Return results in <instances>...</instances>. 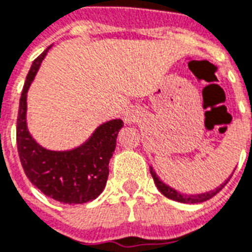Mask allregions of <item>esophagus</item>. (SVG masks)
<instances>
[{
  "label": "esophagus",
  "mask_w": 252,
  "mask_h": 252,
  "mask_svg": "<svg viewBox=\"0 0 252 252\" xmlns=\"http://www.w3.org/2000/svg\"><path fill=\"white\" fill-rule=\"evenodd\" d=\"M124 120H126V124H132V123L134 122V116L130 112H126V115H124Z\"/></svg>",
  "instance_id": "1"
}]
</instances>
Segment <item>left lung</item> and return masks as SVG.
Segmentation results:
<instances>
[{
	"label": "left lung",
	"instance_id": "obj_1",
	"mask_svg": "<svg viewBox=\"0 0 252 252\" xmlns=\"http://www.w3.org/2000/svg\"><path fill=\"white\" fill-rule=\"evenodd\" d=\"M149 170H151L153 181L156 184L157 189L160 190L161 194H164L166 198L173 199V201H177V202L181 203H201L207 201V199L213 198L217 193H220V190L223 189L224 186H226V184L228 182V180L233 176V174H231L227 180H224V181L222 182L218 188H216V189L209 190V191H205V193H199V194H185V193H180V191H177L176 189H173V188H170L169 185H166L165 182L161 181L160 177L157 176L156 172H155V169L152 168V166H149Z\"/></svg>",
	"mask_w": 252,
	"mask_h": 252
}]
</instances>
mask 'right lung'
Segmentation results:
<instances>
[{"label": "right lung", "instance_id": "1", "mask_svg": "<svg viewBox=\"0 0 252 252\" xmlns=\"http://www.w3.org/2000/svg\"><path fill=\"white\" fill-rule=\"evenodd\" d=\"M51 46L32 62L21 94L17 119L19 160L30 182L45 195L68 205L86 203L104 190L109 160L124 123L120 119L103 123L83 144L68 151H51L36 143L28 128V91Z\"/></svg>", "mask_w": 252, "mask_h": 252}]
</instances>
